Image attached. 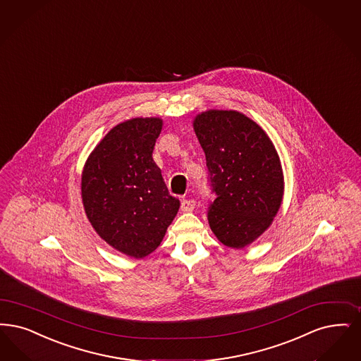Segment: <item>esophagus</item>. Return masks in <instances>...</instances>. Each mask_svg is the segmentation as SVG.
Here are the masks:
<instances>
[{
	"label": "esophagus",
	"mask_w": 361,
	"mask_h": 361,
	"mask_svg": "<svg viewBox=\"0 0 361 361\" xmlns=\"http://www.w3.org/2000/svg\"><path fill=\"white\" fill-rule=\"evenodd\" d=\"M195 207H196V202L195 200H183L181 202V211L183 212H192L193 209H195Z\"/></svg>",
	"instance_id": "esophagus-1"
}]
</instances>
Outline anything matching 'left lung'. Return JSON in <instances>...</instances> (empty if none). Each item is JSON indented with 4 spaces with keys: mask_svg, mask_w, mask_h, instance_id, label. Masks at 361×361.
<instances>
[{
    "mask_svg": "<svg viewBox=\"0 0 361 361\" xmlns=\"http://www.w3.org/2000/svg\"><path fill=\"white\" fill-rule=\"evenodd\" d=\"M193 130L205 153L215 202L208 221L219 242L245 248L276 216L285 190L274 144L257 122L235 110H207Z\"/></svg>",
    "mask_w": 361,
    "mask_h": 361,
    "instance_id": "1",
    "label": "left lung"
}]
</instances>
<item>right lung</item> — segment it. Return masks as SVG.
<instances>
[{
	"mask_svg": "<svg viewBox=\"0 0 361 361\" xmlns=\"http://www.w3.org/2000/svg\"><path fill=\"white\" fill-rule=\"evenodd\" d=\"M161 130L157 116L118 123L90 153L82 172V202L92 228L135 259L159 247L180 208L153 159Z\"/></svg>",
	"mask_w": 361,
	"mask_h": 361,
	"instance_id": "1",
	"label": "right lung"
}]
</instances>
